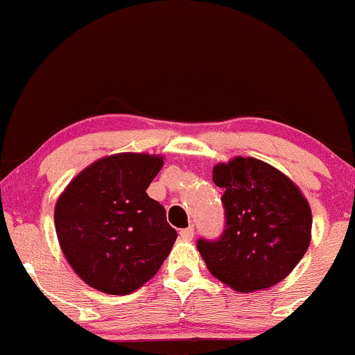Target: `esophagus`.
I'll return each mask as SVG.
<instances>
[{
    "label": "esophagus",
    "mask_w": 355,
    "mask_h": 355,
    "mask_svg": "<svg viewBox=\"0 0 355 355\" xmlns=\"http://www.w3.org/2000/svg\"><path fill=\"white\" fill-rule=\"evenodd\" d=\"M179 236H181V239H184V241H192L193 227L189 226V227H186V230H181L179 231Z\"/></svg>",
    "instance_id": "34e87169"
}]
</instances>
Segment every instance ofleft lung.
<instances>
[{
	"label": "left lung",
	"instance_id": "obj_1",
	"mask_svg": "<svg viewBox=\"0 0 355 355\" xmlns=\"http://www.w3.org/2000/svg\"><path fill=\"white\" fill-rule=\"evenodd\" d=\"M225 189L226 226L220 239L197 242L210 273L239 293L283 281L312 239V211L300 189L271 164L236 157L213 168Z\"/></svg>",
	"mask_w": 355,
	"mask_h": 355
}]
</instances>
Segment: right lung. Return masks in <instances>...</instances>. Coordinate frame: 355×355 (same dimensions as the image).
Returning a JSON list of instances; mask_svg holds the SVG:
<instances>
[{
    "mask_svg": "<svg viewBox=\"0 0 355 355\" xmlns=\"http://www.w3.org/2000/svg\"><path fill=\"white\" fill-rule=\"evenodd\" d=\"M162 166V155H110L77 174L56 200L60 247L90 288L130 294L166 260L178 232L147 193Z\"/></svg>",
    "mask_w": 355,
    "mask_h": 355,
    "instance_id": "obj_1",
    "label": "right lung"
}]
</instances>
